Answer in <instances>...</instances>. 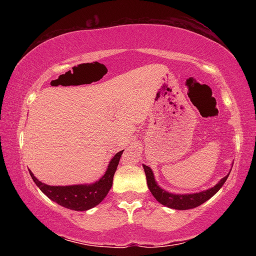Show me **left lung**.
Here are the masks:
<instances>
[{
    "label": "left lung",
    "mask_w": 256,
    "mask_h": 256,
    "mask_svg": "<svg viewBox=\"0 0 256 256\" xmlns=\"http://www.w3.org/2000/svg\"><path fill=\"white\" fill-rule=\"evenodd\" d=\"M144 168L146 176V184H148L149 190L152 194L156 201L160 202L161 204L166 206V207L173 208V210H192V208L198 207V206L204 204L207 200H210L212 196L216 195L219 192L220 188L224 185L226 179L228 177V173L226 177L220 179V182L216 185H214L210 189L204 190V192H196V194H184V195H179V194H171L167 192L164 189H161L158 186L156 182H155L154 174L150 167L143 166Z\"/></svg>",
    "instance_id": "obj_1"
}]
</instances>
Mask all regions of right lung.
Segmentation results:
<instances>
[{
    "instance_id": "1",
    "label": "right lung",
    "mask_w": 256,
    "mask_h": 256,
    "mask_svg": "<svg viewBox=\"0 0 256 256\" xmlns=\"http://www.w3.org/2000/svg\"><path fill=\"white\" fill-rule=\"evenodd\" d=\"M122 152L124 150L116 152L112 158L104 177L94 184L52 186V185H46L38 180L32 172H30V174L37 186L40 189V192L46 194L52 201L72 210H88L98 206L107 196L112 184H113L114 173L116 171Z\"/></svg>"
}]
</instances>
